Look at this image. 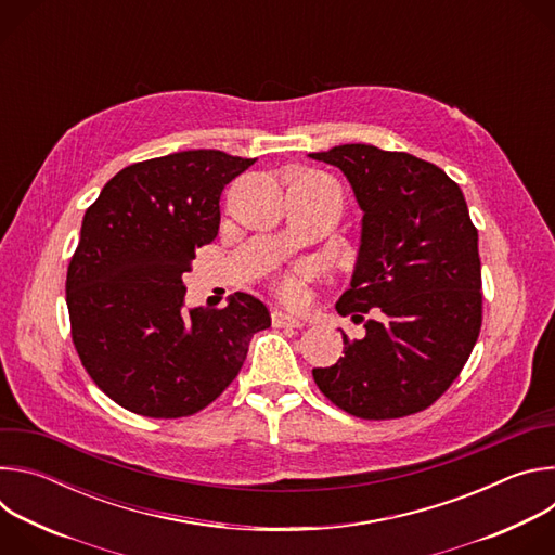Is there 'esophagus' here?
I'll list each match as a JSON object with an SVG mask.
<instances>
[{"instance_id":"esophagus-1","label":"esophagus","mask_w":555,"mask_h":555,"mask_svg":"<svg viewBox=\"0 0 555 555\" xmlns=\"http://www.w3.org/2000/svg\"><path fill=\"white\" fill-rule=\"evenodd\" d=\"M272 325L274 327H289V330H300L305 323L300 319H296V315L292 313H285V311H274L272 313Z\"/></svg>"}]
</instances>
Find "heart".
<instances>
[{
  "mask_svg": "<svg viewBox=\"0 0 555 555\" xmlns=\"http://www.w3.org/2000/svg\"><path fill=\"white\" fill-rule=\"evenodd\" d=\"M296 182H302V184H321L325 182L323 176L319 173H305L300 176ZM276 289H279V296L287 302H300L302 300V294H305V283H302V272H289V274H283L276 283Z\"/></svg>",
  "mask_w": 555,
  "mask_h": 555,
  "instance_id": "1",
  "label": "heart"
}]
</instances>
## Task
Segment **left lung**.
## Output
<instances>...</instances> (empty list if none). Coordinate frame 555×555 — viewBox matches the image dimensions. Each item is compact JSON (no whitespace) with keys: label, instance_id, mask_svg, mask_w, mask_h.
Returning a JSON list of instances; mask_svg holds the SVG:
<instances>
[{"label":"left lung","instance_id":"left-lung-1","mask_svg":"<svg viewBox=\"0 0 555 555\" xmlns=\"http://www.w3.org/2000/svg\"><path fill=\"white\" fill-rule=\"evenodd\" d=\"M338 167L362 210L351 287L336 309L373 311L362 340L313 379L338 409L395 420L428 409L456 379L481 330L479 232L439 167L402 151L338 144L309 153Z\"/></svg>","mask_w":555,"mask_h":555}]
</instances>
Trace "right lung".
Segmentation results:
<instances>
[{
	"label": "right lung",
	"mask_w": 555,
	"mask_h": 555,
	"mask_svg": "<svg viewBox=\"0 0 555 555\" xmlns=\"http://www.w3.org/2000/svg\"><path fill=\"white\" fill-rule=\"evenodd\" d=\"M257 157L178 151L118 171L86 210L67 268L72 340L96 386L138 415L186 417L225 390L268 330V307L234 292L184 307L195 248L219 232V197Z\"/></svg>",
	"instance_id": "obj_1"
}]
</instances>
